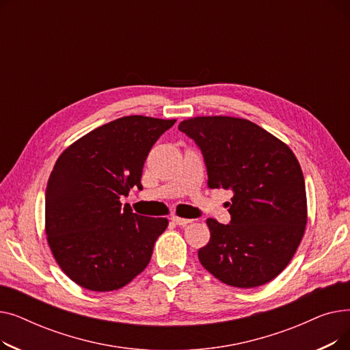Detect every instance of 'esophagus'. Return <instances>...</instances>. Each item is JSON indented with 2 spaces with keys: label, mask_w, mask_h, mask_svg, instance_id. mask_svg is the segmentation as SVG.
Segmentation results:
<instances>
[{
  "label": "esophagus",
  "mask_w": 350,
  "mask_h": 350,
  "mask_svg": "<svg viewBox=\"0 0 350 350\" xmlns=\"http://www.w3.org/2000/svg\"><path fill=\"white\" fill-rule=\"evenodd\" d=\"M170 219H172V221H173L174 224H177V226H186V224L191 223V219H189V218H181V217H177V215H173Z\"/></svg>",
  "instance_id": "obj_1"
}]
</instances>
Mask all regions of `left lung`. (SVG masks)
<instances>
[{"instance_id": "obj_1", "label": "left lung", "mask_w": 350, "mask_h": 350, "mask_svg": "<svg viewBox=\"0 0 350 350\" xmlns=\"http://www.w3.org/2000/svg\"><path fill=\"white\" fill-rule=\"evenodd\" d=\"M178 131L204 156L210 189L232 190L230 224L208 218L198 260L221 282L255 288L272 281L297 252L308 221L302 169L289 147L247 119L198 116Z\"/></svg>"}]
</instances>
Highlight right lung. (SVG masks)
<instances>
[{"mask_svg":"<svg viewBox=\"0 0 350 350\" xmlns=\"http://www.w3.org/2000/svg\"><path fill=\"white\" fill-rule=\"evenodd\" d=\"M176 123L140 115L109 122L73 142L55 163L45 191V232L55 261L79 286L115 291L149 264L167 218L122 208L142 190L143 165Z\"/></svg>","mask_w":350,"mask_h":350,"instance_id":"1","label":"right lung"}]
</instances>
